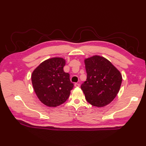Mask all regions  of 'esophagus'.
Wrapping results in <instances>:
<instances>
[{
  "label": "esophagus",
  "instance_id": "1",
  "mask_svg": "<svg viewBox=\"0 0 146 146\" xmlns=\"http://www.w3.org/2000/svg\"><path fill=\"white\" fill-rule=\"evenodd\" d=\"M74 86L76 87H80V84H78V83H75Z\"/></svg>",
  "mask_w": 146,
  "mask_h": 146
}]
</instances>
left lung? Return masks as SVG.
Here are the masks:
<instances>
[{
  "instance_id": "obj_1",
  "label": "left lung",
  "mask_w": 146,
  "mask_h": 146,
  "mask_svg": "<svg viewBox=\"0 0 146 146\" xmlns=\"http://www.w3.org/2000/svg\"><path fill=\"white\" fill-rule=\"evenodd\" d=\"M86 80L81 89L88 103L97 107L108 105L120 90L122 75L112 63L103 56H92L85 60Z\"/></svg>"
}]
</instances>
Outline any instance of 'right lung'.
I'll use <instances>...</instances> for the list:
<instances>
[{
	"mask_svg": "<svg viewBox=\"0 0 146 146\" xmlns=\"http://www.w3.org/2000/svg\"><path fill=\"white\" fill-rule=\"evenodd\" d=\"M66 61L55 57L43 61L32 75L34 91L42 104L56 107L69 98L74 84L70 81L69 74L64 71Z\"/></svg>",
	"mask_w": 146,
	"mask_h": 146,
	"instance_id": "add662e5",
	"label": "right lung"
}]
</instances>
